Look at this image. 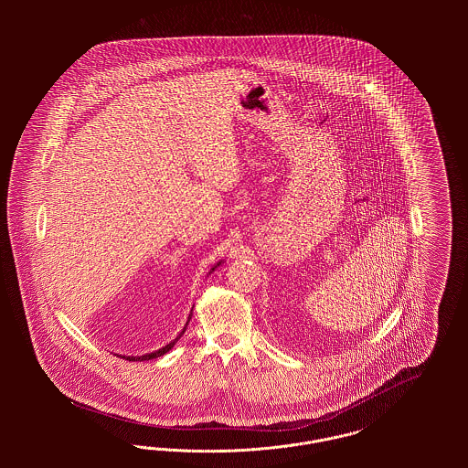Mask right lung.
Segmentation results:
<instances>
[{"instance_id":"add662e5","label":"right lung","mask_w":468,"mask_h":468,"mask_svg":"<svg viewBox=\"0 0 468 468\" xmlns=\"http://www.w3.org/2000/svg\"><path fill=\"white\" fill-rule=\"evenodd\" d=\"M212 270H214V268H212ZM189 317H191V314H189ZM184 332H186V328H184V330H182V332H180V335H178L177 338H180V336H182V334H184ZM177 338H176V340H174V342H170V344H168V346H165V347H163V349H159V351H154V353H151V355H144V356H122V357H126V359H130V361H145V359H147V361H149V359H154V357L163 356V355H165V353H168V351H170V349H172V347H174V346H176V342H177Z\"/></svg>"}]
</instances>
